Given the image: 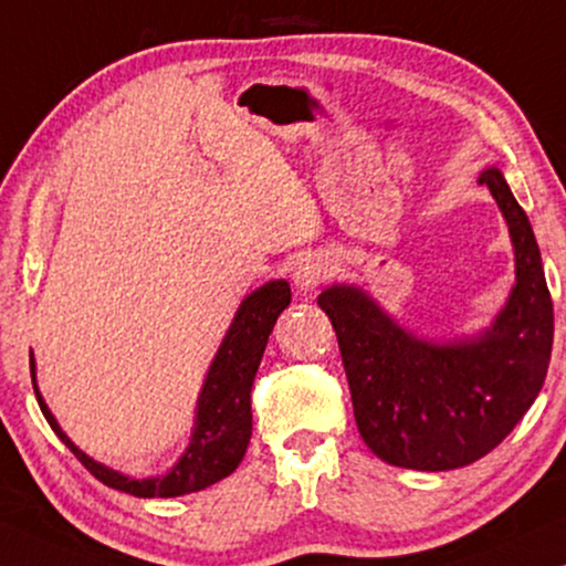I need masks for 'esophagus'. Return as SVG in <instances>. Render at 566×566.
I'll list each match as a JSON object with an SVG mask.
<instances>
[{"mask_svg": "<svg viewBox=\"0 0 566 566\" xmlns=\"http://www.w3.org/2000/svg\"><path fill=\"white\" fill-rule=\"evenodd\" d=\"M324 277V262L314 254H306L301 258L296 265H293V283L298 285L301 291H312L314 285H319Z\"/></svg>", "mask_w": 566, "mask_h": 566, "instance_id": "34e87169", "label": "esophagus"}]
</instances>
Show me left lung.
I'll return each instance as SVG.
<instances>
[{
	"label": "left lung",
	"instance_id": "8db88e82",
	"mask_svg": "<svg viewBox=\"0 0 566 566\" xmlns=\"http://www.w3.org/2000/svg\"><path fill=\"white\" fill-rule=\"evenodd\" d=\"M479 182L505 213L515 247V289L482 337L422 343L353 285L319 296L337 332L360 438L391 467H469L510 436L544 386L554 304L536 237L500 169H484Z\"/></svg>",
	"mask_w": 566,
	"mask_h": 566
}]
</instances>
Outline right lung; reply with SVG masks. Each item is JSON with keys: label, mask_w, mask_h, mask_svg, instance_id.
<instances>
[{"label": "right lung", "mask_w": 566, "mask_h": 566, "mask_svg": "<svg viewBox=\"0 0 566 566\" xmlns=\"http://www.w3.org/2000/svg\"><path fill=\"white\" fill-rule=\"evenodd\" d=\"M289 304L291 289L285 281H270L242 301L227 337H223L221 350L216 355L211 370H208L203 394H200L198 401V422L192 443L180 463L165 476L130 479L84 455L61 432L41 394H38L35 368L33 358H30V376H33L38 405H41L43 417L61 438V443L82 461V467L92 476L113 486V490L134 494V497H180V494L206 490L219 479L229 476L244 459V451L252 438V381L254 374H258L262 353H265L270 332L275 327V319Z\"/></svg>", "instance_id": "right-lung-1"}]
</instances>
